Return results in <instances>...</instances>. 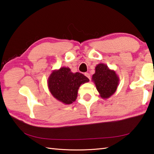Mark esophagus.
I'll return each instance as SVG.
<instances>
[{
    "mask_svg": "<svg viewBox=\"0 0 154 154\" xmlns=\"http://www.w3.org/2000/svg\"><path fill=\"white\" fill-rule=\"evenodd\" d=\"M85 76L88 78L89 79H91V75H90V74L89 73H85Z\"/></svg>",
    "mask_w": 154,
    "mask_h": 154,
    "instance_id": "obj_1",
    "label": "esophagus"
}]
</instances>
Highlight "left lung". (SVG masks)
Segmentation results:
<instances>
[{
    "instance_id": "obj_1",
    "label": "left lung",
    "mask_w": 154,
    "mask_h": 154,
    "mask_svg": "<svg viewBox=\"0 0 154 154\" xmlns=\"http://www.w3.org/2000/svg\"><path fill=\"white\" fill-rule=\"evenodd\" d=\"M92 81L102 99H108L116 91L119 78L114 70H111L103 63L96 65Z\"/></svg>"
}]
</instances>
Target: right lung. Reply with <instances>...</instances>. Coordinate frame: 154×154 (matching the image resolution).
<instances>
[{
    "instance_id": "1",
    "label": "right lung",
    "mask_w": 154,
    "mask_h": 154,
    "mask_svg": "<svg viewBox=\"0 0 154 154\" xmlns=\"http://www.w3.org/2000/svg\"><path fill=\"white\" fill-rule=\"evenodd\" d=\"M89 81L83 74L73 73L69 67H63L52 71L48 78L47 85L54 97L63 103L69 105L76 100L81 85Z\"/></svg>"
}]
</instances>
